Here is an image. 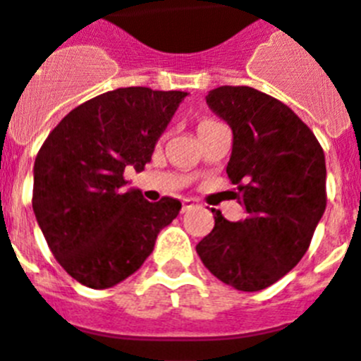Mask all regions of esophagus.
Here are the masks:
<instances>
[{"mask_svg": "<svg viewBox=\"0 0 361 361\" xmlns=\"http://www.w3.org/2000/svg\"><path fill=\"white\" fill-rule=\"evenodd\" d=\"M195 206H197V204H195V200H191V198H183V206H181V212H183V214H185V212H191Z\"/></svg>", "mask_w": 361, "mask_h": 361, "instance_id": "34e87169", "label": "esophagus"}]
</instances>
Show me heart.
<instances>
[{"mask_svg": "<svg viewBox=\"0 0 361 361\" xmlns=\"http://www.w3.org/2000/svg\"><path fill=\"white\" fill-rule=\"evenodd\" d=\"M212 121H214V120H204V121H200V125H206V123H212ZM200 125H198V127H200Z\"/></svg>", "mask_w": 361, "mask_h": 361, "instance_id": "heart-1", "label": "heart"}]
</instances>
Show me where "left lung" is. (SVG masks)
<instances>
[{
  "mask_svg": "<svg viewBox=\"0 0 361 361\" xmlns=\"http://www.w3.org/2000/svg\"><path fill=\"white\" fill-rule=\"evenodd\" d=\"M206 103L231 125L226 174L238 187L243 221L214 212L215 226L197 252L226 285L262 290L307 252L326 209V161L313 130L286 104L249 86H221Z\"/></svg>",
  "mask_w": 361,
  "mask_h": 361,
  "instance_id": "left-lung-1",
  "label": "left lung"
}]
</instances>
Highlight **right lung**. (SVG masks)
<instances>
[{
	"label": "right lung",
	"mask_w": 361,
	"mask_h": 361,
	"mask_svg": "<svg viewBox=\"0 0 361 361\" xmlns=\"http://www.w3.org/2000/svg\"><path fill=\"white\" fill-rule=\"evenodd\" d=\"M185 92L118 87L71 110L33 166V212L61 268L90 288H110L140 268L181 202H147L127 191V166L142 170Z\"/></svg>",
	"instance_id": "1"
}]
</instances>
